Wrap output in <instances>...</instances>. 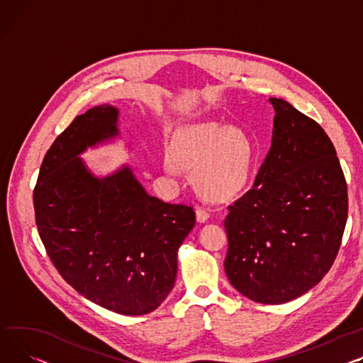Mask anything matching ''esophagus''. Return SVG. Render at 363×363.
Listing matches in <instances>:
<instances>
[{
  "instance_id": "34e87169",
  "label": "esophagus",
  "mask_w": 363,
  "mask_h": 363,
  "mask_svg": "<svg viewBox=\"0 0 363 363\" xmlns=\"http://www.w3.org/2000/svg\"><path fill=\"white\" fill-rule=\"evenodd\" d=\"M196 214H197V220H199L200 223L207 222V220H208V217H210L208 210H207V208H203V207H197Z\"/></svg>"
}]
</instances>
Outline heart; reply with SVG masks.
I'll return each mask as SVG.
<instances>
[{"mask_svg": "<svg viewBox=\"0 0 363 363\" xmlns=\"http://www.w3.org/2000/svg\"><path fill=\"white\" fill-rule=\"evenodd\" d=\"M178 166L191 171V179L204 199L222 201L236 196L251 179L255 144L251 135L236 127L203 123L181 130L171 143ZM166 159L167 172L177 165Z\"/></svg>", "mask_w": 363, "mask_h": 363, "instance_id": "b5f03b06", "label": "heart"}]
</instances>
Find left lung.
<instances>
[{
    "label": "left lung",
    "instance_id": "obj_1",
    "mask_svg": "<svg viewBox=\"0 0 363 363\" xmlns=\"http://www.w3.org/2000/svg\"><path fill=\"white\" fill-rule=\"evenodd\" d=\"M270 104V152L252 188L225 217V272L239 294L276 305L302 296L328 273L349 201L339 157L321 125L283 99Z\"/></svg>",
    "mask_w": 363,
    "mask_h": 363
}]
</instances>
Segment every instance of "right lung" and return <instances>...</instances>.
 Segmentation results:
<instances>
[{"mask_svg":"<svg viewBox=\"0 0 363 363\" xmlns=\"http://www.w3.org/2000/svg\"><path fill=\"white\" fill-rule=\"evenodd\" d=\"M116 121V108L94 106L55 138L33 191L35 219L69 286L109 311L144 315L172 291L196 211L149 196L128 166L101 179L87 171L77 156L115 137Z\"/></svg>","mask_w":363,"mask_h":363,"instance_id":"obj_1","label":"right lung"}]
</instances>
